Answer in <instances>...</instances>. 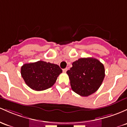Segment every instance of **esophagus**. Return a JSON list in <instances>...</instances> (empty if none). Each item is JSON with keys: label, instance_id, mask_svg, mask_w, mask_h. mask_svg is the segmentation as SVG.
Listing matches in <instances>:
<instances>
[{"label": "esophagus", "instance_id": "esophagus-1", "mask_svg": "<svg viewBox=\"0 0 127 127\" xmlns=\"http://www.w3.org/2000/svg\"><path fill=\"white\" fill-rule=\"evenodd\" d=\"M67 68H65V69H63V72H66L67 70Z\"/></svg>", "mask_w": 127, "mask_h": 127}]
</instances>
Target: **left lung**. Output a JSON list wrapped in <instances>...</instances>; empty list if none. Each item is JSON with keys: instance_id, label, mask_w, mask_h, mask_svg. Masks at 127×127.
<instances>
[{"instance_id": "left-lung-1", "label": "left lung", "mask_w": 127, "mask_h": 127, "mask_svg": "<svg viewBox=\"0 0 127 127\" xmlns=\"http://www.w3.org/2000/svg\"><path fill=\"white\" fill-rule=\"evenodd\" d=\"M71 88L82 96H88L96 92L105 77L102 63L93 58H81L74 61L67 71Z\"/></svg>"}]
</instances>
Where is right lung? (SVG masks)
<instances>
[{
	"instance_id": "right-lung-1",
	"label": "right lung",
	"mask_w": 127,
	"mask_h": 127,
	"mask_svg": "<svg viewBox=\"0 0 127 127\" xmlns=\"http://www.w3.org/2000/svg\"><path fill=\"white\" fill-rule=\"evenodd\" d=\"M61 73L59 66L43 61L25 64L21 67V75L25 83L37 91L52 87Z\"/></svg>"
}]
</instances>
